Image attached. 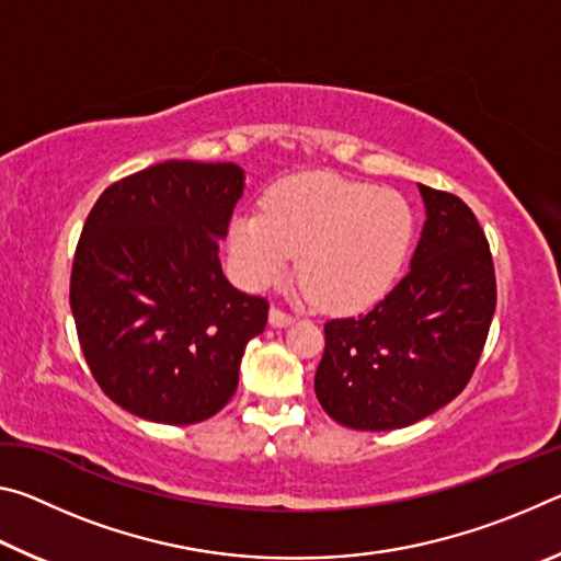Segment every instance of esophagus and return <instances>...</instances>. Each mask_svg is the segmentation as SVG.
<instances>
[{
    "mask_svg": "<svg viewBox=\"0 0 561 561\" xmlns=\"http://www.w3.org/2000/svg\"><path fill=\"white\" fill-rule=\"evenodd\" d=\"M294 321L291 314H287V311H282L279 307H272L270 309V324L272 327H289Z\"/></svg>",
    "mask_w": 561,
    "mask_h": 561,
    "instance_id": "1",
    "label": "esophagus"
}]
</instances>
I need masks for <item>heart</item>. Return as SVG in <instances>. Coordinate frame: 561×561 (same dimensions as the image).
Listing matches in <instances>:
<instances>
[{
    "label": "heart",
    "mask_w": 561,
    "mask_h": 561,
    "mask_svg": "<svg viewBox=\"0 0 561 561\" xmlns=\"http://www.w3.org/2000/svg\"><path fill=\"white\" fill-rule=\"evenodd\" d=\"M413 242V213L393 190L309 173L274 185L262 215L232 225V254L252 282L297 257L304 289L329 311L364 309L388 294Z\"/></svg>",
    "instance_id": "obj_1"
}]
</instances>
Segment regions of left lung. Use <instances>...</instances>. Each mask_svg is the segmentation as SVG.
Returning <instances> with one entry per match:
<instances>
[{
	"mask_svg": "<svg viewBox=\"0 0 561 561\" xmlns=\"http://www.w3.org/2000/svg\"><path fill=\"white\" fill-rule=\"evenodd\" d=\"M421 187L411 270L368 311L324 324L314 391L336 423L393 431L450 403L474 374L497 304L495 264L458 195Z\"/></svg>",
	"mask_w": 561,
	"mask_h": 561,
	"instance_id": "left-lung-1",
	"label": "left lung"
}]
</instances>
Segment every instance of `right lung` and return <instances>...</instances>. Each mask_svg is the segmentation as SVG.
Wrapping results in <instances>:
<instances>
[{"mask_svg": "<svg viewBox=\"0 0 561 561\" xmlns=\"http://www.w3.org/2000/svg\"><path fill=\"white\" fill-rule=\"evenodd\" d=\"M244 190L234 163L165 160L103 190L71 267L83 358L113 403L146 421L215 415L270 301L225 279L220 237Z\"/></svg>", "mask_w": 561, "mask_h": 561, "instance_id": "obj_1", "label": "right lung"}]
</instances>
